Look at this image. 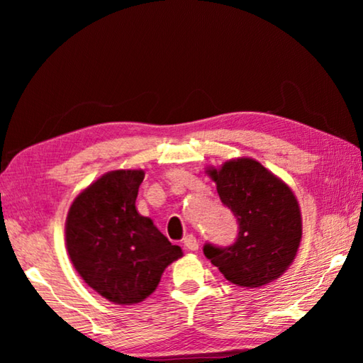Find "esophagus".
Segmentation results:
<instances>
[{
  "label": "esophagus",
  "instance_id": "34e87169",
  "mask_svg": "<svg viewBox=\"0 0 363 363\" xmlns=\"http://www.w3.org/2000/svg\"><path fill=\"white\" fill-rule=\"evenodd\" d=\"M184 247H186L189 251H196L199 250V240H196L195 235H192V233H189V235L184 237Z\"/></svg>",
  "mask_w": 363,
  "mask_h": 363
}]
</instances>
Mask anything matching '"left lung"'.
<instances>
[{"mask_svg": "<svg viewBox=\"0 0 363 363\" xmlns=\"http://www.w3.org/2000/svg\"><path fill=\"white\" fill-rule=\"evenodd\" d=\"M220 201L237 218L230 247L206 243L203 253L230 284L259 288L277 280L296 257L303 219L293 190L259 162L242 157L208 168Z\"/></svg>", "mask_w": 363, "mask_h": 363, "instance_id": "1", "label": "left lung"}]
</instances>
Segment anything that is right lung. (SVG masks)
<instances>
[{
	"instance_id": "add662e5",
	"label": "right lung",
	"mask_w": 363,
	"mask_h": 363,
	"mask_svg": "<svg viewBox=\"0 0 363 363\" xmlns=\"http://www.w3.org/2000/svg\"><path fill=\"white\" fill-rule=\"evenodd\" d=\"M143 169L108 171L77 195L65 220L70 261L86 284L110 303L131 306L157 290L182 250L140 216Z\"/></svg>"
}]
</instances>
